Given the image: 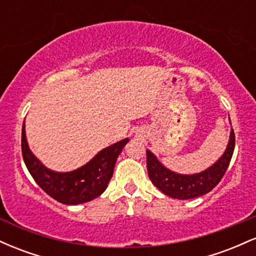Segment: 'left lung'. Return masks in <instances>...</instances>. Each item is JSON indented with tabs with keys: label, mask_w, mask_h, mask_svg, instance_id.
I'll use <instances>...</instances> for the list:
<instances>
[{
	"label": "left lung",
	"mask_w": 256,
	"mask_h": 256,
	"mask_svg": "<svg viewBox=\"0 0 256 256\" xmlns=\"http://www.w3.org/2000/svg\"><path fill=\"white\" fill-rule=\"evenodd\" d=\"M234 149V132L231 130L230 140L222 156L207 168L196 174H179L166 168L152 152L146 150V167L152 183L165 195L178 200L195 198L213 190L228 170Z\"/></svg>",
	"instance_id": "8db88e82"
}]
</instances>
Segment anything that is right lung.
<instances>
[{"mask_svg":"<svg viewBox=\"0 0 256 256\" xmlns=\"http://www.w3.org/2000/svg\"><path fill=\"white\" fill-rule=\"evenodd\" d=\"M128 138L102 149L86 165L72 172L50 171L32 154L25 134V122L22 131V152L24 162L34 182L50 198L64 204H79L98 198L113 176L116 158Z\"/></svg>","mask_w":256,"mask_h":256,"instance_id":"obj_1","label":"right lung"}]
</instances>
